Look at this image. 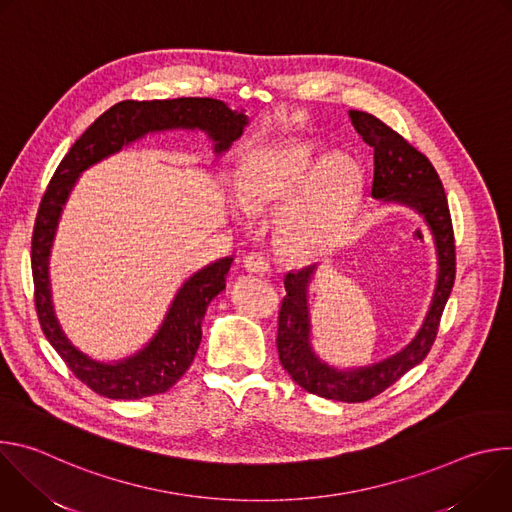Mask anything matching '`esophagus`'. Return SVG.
Masks as SVG:
<instances>
[{"instance_id": "esophagus-1", "label": "esophagus", "mask_w": 512, "mask_h": 512, "mask_svg": "<svg viewBox=\"0 0 512 512\" xmlns=\"http://www.w3.org/2000/svg\"><path fill=\"white\" fill-rule=\"evenodd\" d=\"M243 263H245V269L251 271V273H261L263 275V273L271 271V265H269L267 257H263L261 253H249Z\"/></svg>"}]
</instances>
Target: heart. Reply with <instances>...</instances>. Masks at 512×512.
I'll return each mask as SVG.
<instances>
[{
  "instance_id": "1",
  "label": "heart",
  "mask_w": 512,
  "mask_h": 512,
  "mask_svg": "<svg viewBox=\"0 0 512 512\" xmlns=\"http://www.w3.org/2000/svg\"><path fill=\"white\" fill-rule=\"evenodd\" d=\"M360 172L356 164L330 154L320 160L308 141H287L253 152L241 172L237 202L247 212L283 206L277 235L298 257L328 251L356 206Z\"/></svg>"
}]
</instances>
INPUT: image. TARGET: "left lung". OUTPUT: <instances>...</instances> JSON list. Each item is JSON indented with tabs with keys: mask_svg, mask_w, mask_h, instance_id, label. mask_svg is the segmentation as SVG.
Masks as SVG:
<instances>
[{
	"mask_svg": "<svg viewBox=\"0 0 512 512\" xmlns=\"http://www.w3.org/2000/svg\"><path fill=\"white\" fill-rule=\"evenodd\" d=\"M348 117L362 141L375 150L371 196L383 204H401L415 210L431 233L437 255L435 289L415 338L393 356L356 369L328 364L312 346L308 287L318 265L285 275L287 296L281 304L277 328V352L283 369L308 393L332 401L360 403L383 393L427 356L454 287L456 247L446 192L431 162L375 115L348 111Z\"/></svg>",
	"mask_w": 512,
	"mask_h": 512,
	"instance_id": "obj_1",
	"label": "left lung"
}]
</instances>
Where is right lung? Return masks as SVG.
Segmentation results:
<instances>
[{
  "label": "right lung",
  "instance_id": "obj_1",
  "mask_svg": "<svg viewBox=\"0 0 512 512\" xmlns=\"http://www.w3.org/2000/svg\"><path fill=\"white\" fill-rule=\"evenodd\" d=\"M249 125L245 109H231L210 97L166 101H121L107 109L58 164L38 208L32 235L34 300L44 336L87 387L109 399H141L166 393L188 371L202 340L208 304L227 287L233 257H223L192 273L156 330L137 352L119 360H99L70 342L52 302L50 253L62 208L85 170L121 152L133 141L160 131H204L221 158Z\"/></svg>",
  "mask_w": 512,
  "mask_h": 512
}]
</instances>
